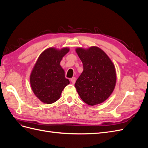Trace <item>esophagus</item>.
Masks as SVG:
<instances>
[{"mask_svg": "<svg viewBox=\"0 0 148 148\" xmlns=\"http://www.w3.org/2000/svg\"><path fill=\"white\" fill-rule=\"evenodd\" d=\"M70 80H71V83H72L73 84H75V82H76V78H75V77L71 78L70 79Z\"/></svg>", "mask_w": 148, "mask_h": 148, "instance_id": "obj_1", "label": "esophagus"}]
</instances>
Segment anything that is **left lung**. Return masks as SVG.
<instances>
[{"label": "left lung", "mask_w": 148, "mask_h": 148, "mask_svg": "<svg viewBox=\"0 0 148 148\" xmlns=\"http://www.w3.org/2000/svg\"><path fill=\"white\" fill-rule=\"evenodd\" d=\"M78 56L83 65V71L75 86L81 99L89 106L105 101L112 93L116 83L114 65L100 48H77Z\"/></svg>", "instance_id": "left-lung-1"}]
</instances>
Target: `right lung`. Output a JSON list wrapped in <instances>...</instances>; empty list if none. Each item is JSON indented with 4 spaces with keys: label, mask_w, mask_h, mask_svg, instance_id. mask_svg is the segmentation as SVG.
<instances>
[{
    "label": "right lung",
    "mask_w": 148,
    "mask_h": 148,
    "mask_svg": "<svg viewBox=\"0 0 148 148\" xmlns=\"http://www.w3.org/2000/svg\"><path fill=\"white\" fill-rule=\"evenodd\" d=\"M65 47L58 50L49 48L39 56L30 75L31 87L34 95L45 104H52L59 99L70 82L65 78L60 62L68 53Z\"/></svg>",
    "instance_id": "obj_1"
}]
</instances>
